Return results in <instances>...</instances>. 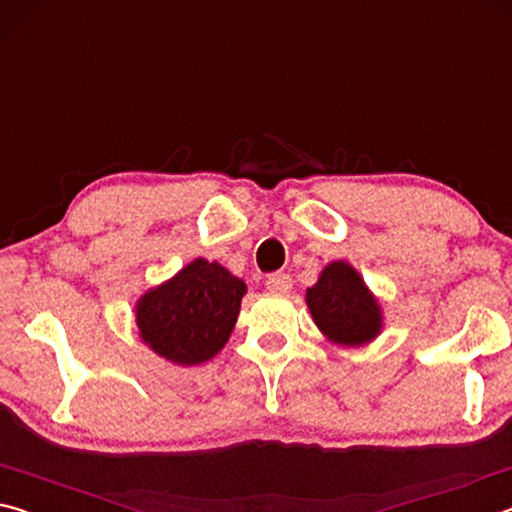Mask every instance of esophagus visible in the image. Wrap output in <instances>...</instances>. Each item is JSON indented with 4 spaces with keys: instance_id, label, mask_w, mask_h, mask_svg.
Here are the masks:
<instances>
[{
    "instance_id": "obj_1",
    "label": "esophagus",
    "mask_w": 512,
    "mask_h": 512,
    "mask_svg": "<svg viewBox=\"0 0 512 512\" xmlns=\"http://www.w3.org/2000/svg\"><path fill=\"white\" fill-rule=\"evenodd\" d=\"M293 289V277L289 273H273L266 277V291L277 293V296H284Z\"/></svg>"
}]
</instances>
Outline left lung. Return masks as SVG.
<instances>
[{
  "label": "left lung",
  "mask_w": 512,
  "mask_h": 512,
  "mask_svg": "<svg viewBox=\"0 0 512 512\" xmlns=\"http://www.w3.org/2000/svg\"><path fill=\"white\" fill-rule=\"evenodd\" d=\"M307 305L327 339L361 345L381 329V311L366 284L350 264L332 262L307 291Z\"/></svg>",
  "instance_id": "8db88e82"
}]
</instances>
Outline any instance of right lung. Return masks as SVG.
I'll return each instance as SVG.
<instances>
[{
  "label": "right lung",
  "instance_id": "right-lung-1",
  "mask_svg": "<svg viewBox=\"0 0 512 512\" xmlns=\"http://www.w3.org/2000/svg\"><path fill=\"white\" fill-rule=\"evenodd\" d=\"M246 284L228 268L196 259L137 302V327L153 352L196 366L219 352L237 323Z\"/></svg>",
  "mask_w": 512,
  "mask_h": 512
}]
</instances>
